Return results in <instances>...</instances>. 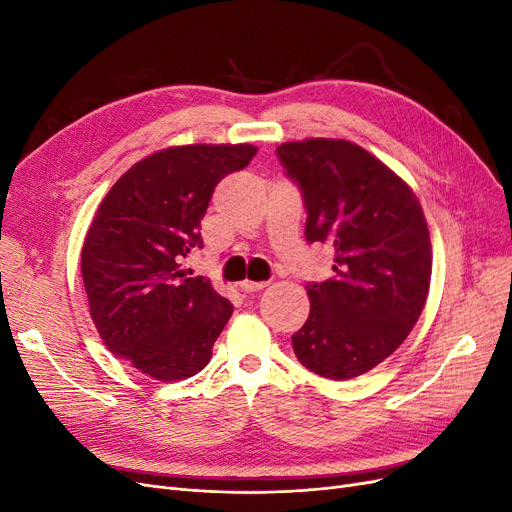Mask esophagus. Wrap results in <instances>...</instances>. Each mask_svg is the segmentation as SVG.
I'll use <instances>...</instances> for the list:
<instances>
[{"label": "esophagus", "mask_w": 512, "mask_h": 512, "mask_svg": "<svg viewBox=\"0 0 512 512\" xmlns=\"http://www.w3.org/2000/svg\"><path fill=\"white\" fill-rule=\"evenodd\" d=\"M239 288H241L243 292H258V290H262V288H267V282H252V280H243V282L239 284Z\"/></svg>", "instance_id": "34e87169"}]
</instances>
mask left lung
I'll return each instance as SVG.
<instances>
[{
    "label": "left lung",
    "mask_w": 512,
    "mask_h": 512,
    "mask_svg": "<svg viewBox=\"0 0 512 512\" xmlns=\"http://www.w3.org/2000/svg\"><path fill=\"white\" fill-rule=\"evenodd\" d=\"M277 156L303 190L307 241L335 250L333 277L305 286L312 305L294 354L322 378L363 376L404 344L427 303L423 207L395 170L346 138L282 143Z\"/></svg>",
    "instance_id": "8db88e82"
}]
</instances>
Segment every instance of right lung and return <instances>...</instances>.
Segmentation results:
<instances>
[{"instance_id":"right-lung-1","label":"right lung","mask_w":512,"mask_h":512,"mask_svg":"<svg viewBox=\"0 0 512 512\" xmlns=\"http://www.w3.org/2000/svg\"><path fill=\"white\" fill-rule=\"evenodd\" d=\"M258 147L175 145L123 173L91 220L81 252L89 316L104 346L160 382L192 378L211 361L232 305L183 267L203 245L215 185Z\"/></svg>"}]
</instances>
